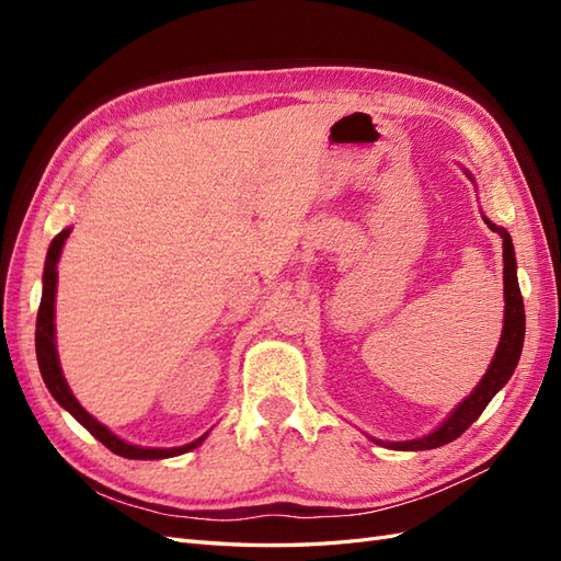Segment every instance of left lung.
<instances>
[{
	"label": "left lung",
	"mask_w": 561,
	"mask_h": 561,
	"mask_svg": "<svg viewBox=\"0 0 561 561\" xmlns=\"http://www.w3.org/2000/svg\"><path fill=\"white\" fill-rule=\"evenodd\" d=\"M466 175L472 180L468 171ZM489 227L503 239V285H505L503 287L505 313H503L501 342L496 346L494 358L489 363V369L484 371L480 383L470 390V396L458 402L451 410V414L428 435L416 437V439H404V443H383V439L369 437L371 443L396 449V451H426V449L449 445L451 439L463 435L472 426V421H478V416L484 412V407L491 402V398H494L499 390L511 381L524 346V301H522L519 283H517V260H515V245H513L511 233H507L503 227H496L494 222H489Z\"/></svg>",
	"instance_id": "1"
}]
</instances>
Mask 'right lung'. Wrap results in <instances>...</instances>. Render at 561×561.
Listing matches in <instances>:
<instances>
[{
    "label": "right lung",
    "instance_id": "right-lung-1",
    "mask_svg": "<svg viewBox=\"0 0 561 561\" xmlns=\"http://www.w3.org/2000/svg\"><path fill=\"white\" fill-rule=\"evenodd\" d=\"M72 233V227L62 229L54 241L48 245L46 252V264H44V278H42V304H39V313H37V334H35V346H37V363L42 379L48 388V393L56 398V402L62 407V410L70 412L83 428H87L95 439H100L110 451L124 456V458H142V461H154V458H171L180 456L196 449L203 439L208 437V433H203L198 439L190 445L182 447H140V445H130L126 439L114 435L105 423H100L95 416H91L75 393L67 386V379L62 377V367L58 358V348H56V287H58V260L62 245L67 241V236Z\"/></svg>",
    "mask_w": 561,
    "mask_h": 561
}]
</instances>
